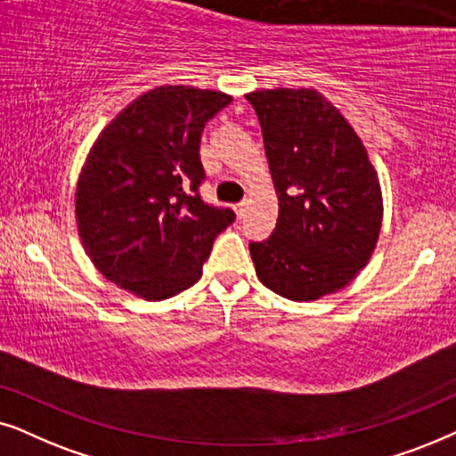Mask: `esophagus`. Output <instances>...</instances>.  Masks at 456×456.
I'll return each mask as SVG.
<instances>
[{
  "instance_id": "obj_1",
  "label": "esophagus",
  "mask_w": 456,
  "mask_h": 456,
  "mask_svg": "<svg viewBox=\"0 0 456 456\" xmlns=\"http://www.w3.org/2000/svg\"><path fill=\"white\" fill-rule=\"evenodd\" d=\"M246 208H248L246 202L235 204V215H238V218H244L246 216Z\"/></svg>"
}]
</instances>
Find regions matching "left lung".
Masks as SVG:
<instances>
[{"mask_svg": "<svg viewBox=\"0 0 456 456\" xmlns=\"http://www.w3.org/2000/svg\"><path fill=\"white\" fill-rule=\"evenodd\" d=\"M263 129L279 198L269 240L250 241L256 275L288 300L342 289L378 244L384 200L361 137L314 89H263L246 95Z\"/></svg>", "mask_w": 456, "mask_h": 456, "instance_id": "left-lung-1", "label": "left lung"}]
</instances>
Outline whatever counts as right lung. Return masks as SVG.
<instances>
[{
  "instance_id": "right-lung-1",
  "label": "right lung",
  "mask_w": 456,
  "mask_h": 456,
  "mask_svg": "<svg viewBox=\"0 0 456 456\" xmlns=\"http://www.w3.org/2000/svg\"><path fill=\"white\" fill-rule=\"evenodd\" d=\"M232 102L223 91L165 85L145 91L91 145L75 193L85 252L118 288L167 300L202 277L212 241L235 221L208 206L200 137Z\"/></svg>"
}]
</instances>
